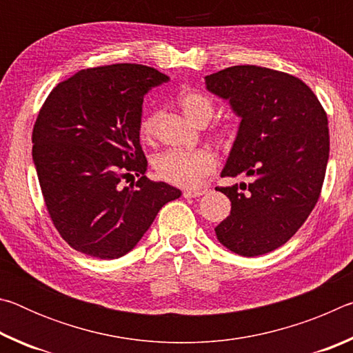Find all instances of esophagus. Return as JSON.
<instances>
[{
    "label": "esophagus",
    "mask_w": 353,
    "mask_h": 353,
    "mask_svg": "<svg viewBox=\"0 0 353 353\" xmlns=\"http://www.w3.org/2000/svg\"><path fill=\"white\" fill-rule=\"evenodd\" d=\"M207 190H187L183 191V198H199V196L205 194Z\"/></svg>",
    "instance_id": "1"
}]
</instances>
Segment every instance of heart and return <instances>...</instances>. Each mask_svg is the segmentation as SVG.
Wrapping results in <instances>:
<instances>
[{
    "mask_svg": "<svg viewBox=\"0 0 353 353\" xmlns=\"http://www.w3.org/2000/svg\"><path fill=\"white\" fill-rule=\"evenodd\" d=\"M179 105L182 112L191 121L196 124H205L213 115V101L205 93L190 90L179 97ZM159 112L149 110L143 115L140 121V137L141 140L149 141L154 139L157 129ZM155 174L159 179L176 187L196 188L213 174L216 170V155L208 148H199L194 151H179V149H168L160 152L152 160Z\"/></svg>",
    "mask_w": 353,
    "mask_h": 353,
    "instance_id": "b5f03b06",
    "label": "heart"
}]
</instances>
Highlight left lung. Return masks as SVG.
I'll return each instance as SVG.
<instances>
[{"instance_id":"left-lung-1","label":"left lung","mask_w":353,"mask_h":353,"mask_svg":"<svg viewBox=\"0 0 353 353\" xmlns=\"http://www.w3.org/2000/svg\"><path fill=\"white\" fill-rule=\"evenodd\" d=\"M205 83L241 118L221 176L250 177L218 187L232 210L214 232L238 255L268 254L301 229L319 199L330 151L327 113L305 82L283 71L236 65Z\"/></svg>"}]
</instances>
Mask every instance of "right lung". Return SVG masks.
Segmentation results:
<instances>
[{"instance_id": "obj_1", "label": "right lung", "mask_w": 353, "mask_h": 353, "mask_svg": "<svg viewBox=\"0 0 353 353\" xmlns=\"http://www.w3.org/2000/svg\"><path fill=\"white\" fill-rule=\"evenodd\" d=\"M170 77L139 63L77 71L52 88L32 130L46 210L71 248L101 260L132 250L181 190L145 176L143 97ZM135 174L136 187L119 182Z\"/></svg>"}]
</instances>
